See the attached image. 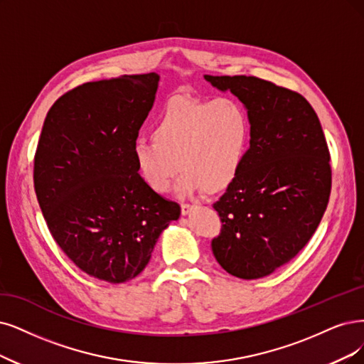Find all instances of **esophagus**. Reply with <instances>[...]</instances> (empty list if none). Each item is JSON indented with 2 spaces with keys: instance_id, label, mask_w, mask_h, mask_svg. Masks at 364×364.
Returning a JSON list of instances; mask_svg holds the SVG:
<instances>
[{
  "instance_id": "esophagus-1",
  "label": "esophagus",
  "mask_w": 364,
  "mask_h": 364,
  "mask_svg": "<svg viewBox=\"0 0 364 364\" xmlns=\"http://www.w3.org/2000/svg\"><path fill=\"white\" fill-rule=\"evenodd\" d=\"M193 207L195 205H192V204H181V213L183 214H189L193 210Z\"/></svg>"
}]
</instances>
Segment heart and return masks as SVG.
Wrapping results in <instances>:
<instances>
[{"label":"heart","mask_w":364,"mask_h":364,"mask_svg":"<svg viewBox=\"0 0 364 364\" xmlns=\"http://www.w3.org/2000/svg\"><path fill=\"white\" fill-rule=\"evenodd\" d=\"M250 134L246 107L231 97L175 99L156 119L151 141L133 144V165L156 193L171 191L178 168L181 191L219 193L241 172Z\"/></svg>","instance_id":"obj_1"}]
</instances>
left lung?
Returning a JSON list of instances; mask_svg holds the SVG:
<instances>
[{"instance_id":"1","label":"left lung","mask_w":364,"mask_h":364,"mask_svg":"<svg viewBox=\"0 0 364 364\" xmlns=\"http://www.w3.org/2000/svg\"><path fill=\"white\" fill-rule=\"evenodd\" d=\"M245 103L252 134L237 180L213 208L220 234L214 258L240 279H259L289 262L312 238L331 192L328 145L300 92L257 76H211Z\"/></svg>"}]
</instances>
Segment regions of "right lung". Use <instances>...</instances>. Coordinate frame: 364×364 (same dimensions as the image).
<instances>
[{
  "instance_id": "1",
  "label": "right lung",
  "mask_w": 364,
  "mask_h": 364,
  "mask_svg": "<svg viewBox=\"0 0 364 364\" xmlns=\"http://www.w3.org/2000/svg\"><path fill=\"white\" fill-rule=\"evenodd\" d=\"M159 75L79 85L52 105L34 156V191L57 245L77 268L109 284L136 277L181 208L139 180L132 148Z\"/></svg>"
}]
</instances>
